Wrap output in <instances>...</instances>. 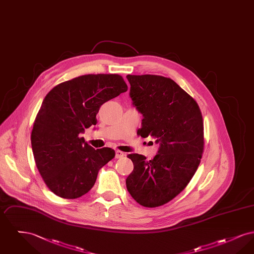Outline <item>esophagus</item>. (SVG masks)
<instances>
[{"label":"esophagus","mask_w":254,"mask_h":254,"mask_svg":"<svg viewBox=\"0 0 254 254\" xmlns=\"http://www.w3.org/2000/svg\"><path fill=\"white\" fill-rule=\"evenodd\" d=\"M125 156V153L121 151V150H116V152H115V158H117V159H119V158L124 157Z\"/></svg>","instance_id":"obj_1"}]
</instances>
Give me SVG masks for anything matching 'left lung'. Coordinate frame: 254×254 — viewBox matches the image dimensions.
Returning a JSON list of instances; mask_svg holds the SVG:
<instances>
[{
	"label": "left lung",
	"mask_w": 254,
	"mask_h": 254,
	"mask_svg": "<svg viewBox=\"0 0 254 254\" xmlns=\"http://www.w3.org/2000/svg\"><path fill=\"white\" fill-rule=\"evenodd\" d=\"M133 105L143 114L138 135L160 147L146 161L128 154L134 169L126 180L133 199L145 207L165 205L186 189L204 152V122L196 101L170 78L127 75Z\"/></svg>",
	"instance_id": "1"
}]
</instances>
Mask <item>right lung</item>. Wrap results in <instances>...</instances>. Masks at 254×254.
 <instances>
[{
    "label": "right lung",
    "instance_id": "right-lung-1",
    "mask_svg": "<svg viewBox=\"0 0 254 254\" xmlns=\"http://www.w3.org/2000/svg\"><path fill=\"white\" fill-rule=\"evenodd\" d=\"M127 90L118 74H87L54 86L37 113L31 145L43 180L54 194L76 199L87 193L99 169L115 156L94 149L80 133L97 124L101 106Z\"/></svg>",
    "mask_w": 254,
    "mask_h": 254
}]
</instances>
